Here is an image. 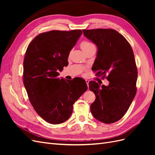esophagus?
Instances as JSON below:
<instances>
[{"instance_id": "1", "label": "esophagus", "mask_w": 155, "mask_h": 155, "mask_svg": "<svg viewBox=\"0 0 155 155\" xmlns=\"http://www.w3.org/2000/svg\"><path fill=\"white\" fill-rule=\"evenodd\" d=\"M85 81H86V83H87V86H88V83H89V80H88V79H85Z\"/></svg>"}]
</instances>
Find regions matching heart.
<instances>
[{
    "mask_svg": "<svg viewBox=\"0 0 155 155\" xmlns=\"http://www.w3.org/2000/svg\"><path fill=\"white\" fill-rule=\"evenodd\" d=\"M93 46H94V45L92 43H90V42L87 41H82L80 44V47L84 52L86 51L87 50H88L89 48L93 47Z\"/></svg>",
    "mask_w": 155,
    "mask_h": 155,
    "instance_id": "1",
    "label": "heart"
}]
</instances>
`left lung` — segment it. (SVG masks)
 Returning a JSON list of instances; mask_svg holds the SVG:
<instances>
[{
    "label": "left lung",
    "mask_w": 155,
    "mask_h": 155,
    "mask_svg": "<svg viewBox=\"0 0 155 155\" xmlns=\"http://www.w3.org/2000/svg\"><path fill=\"white\" fill-rule=\"evenodd\" d=\"M87 39L97 47L93 71L109 81L108 86L94 81L89 88L96 100L91 105L93 116L104 124L120 120L129 109L137 93L138 70L129 42L113 29L83 30Z\"/></svg>",
    "instance_id": "8db88e82"
}]
</instances>
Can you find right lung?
<instances>
[{
	"label": "right lung",
	"mask_w": 155,
	"mask_h": 155,
	"mask_svg": "<svg viewBox=\"0 0 155 155\" xmlns=\"http://www.w3.org/2000/svg\"><path fill=\"white\" fill-rule=\"evenodd\" d=\"M82 34L81 30H51L32 40L23 62V83L37 114L51 124L67 121L73 104L87 90L82 78L64 80L58 78L68 64L70 51Z\"/></svg>",
	"instance_id": "1"
}]
</instances>
